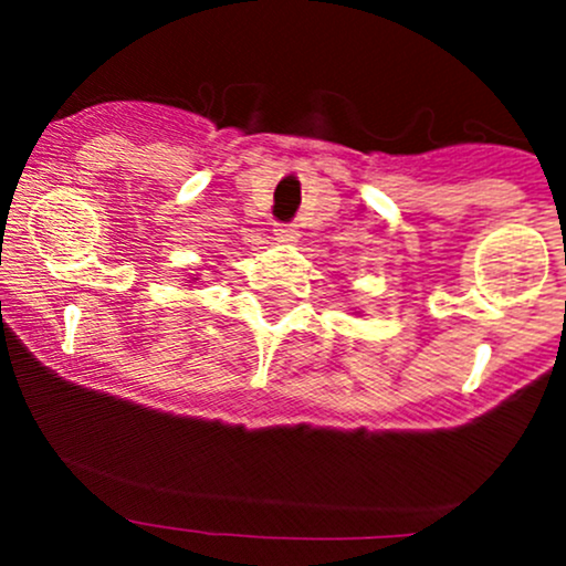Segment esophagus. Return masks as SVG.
I'll use <instances>...</instances> for the list:
<instances>
[{
	"label": "esophagus",
	"mask_w": 566,
	"mask_h": 566,
	"mask_svg": "<svg viewBox=\"0 0 566 566\" xmlns=\"http://www.w3.org/2000/svg\"><path fill=\"white\" fill-rule=\"evenodd\" d=\"M273 232H276V238L282 243H295V241H298V230H295L293 224H279Z\"/></svg>",
	"instance_id": "34e87169"
}]
</instances>
